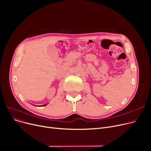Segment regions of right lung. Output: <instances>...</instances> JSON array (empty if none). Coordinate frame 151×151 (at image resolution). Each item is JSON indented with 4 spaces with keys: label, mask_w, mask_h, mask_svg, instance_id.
I'll return each mask as SVG.
<instances>
[{
    "label": "right lung",
    "mask_w": 151,
    "mask_h": 151,
    "mask_svg": "<svg viewBox=\"0 0 151 151\" xmlns=\"http://www.w3.org/2000/svg\"><path fill=\"white\" fill-rule=\"evenodd\" d=\"M45 105H43V106H45Z\"/></svg>",
    "instance_id": "obj_1"
}]
</instances>
